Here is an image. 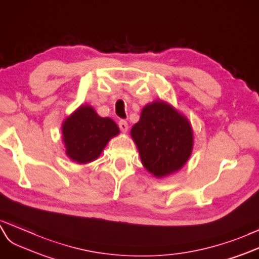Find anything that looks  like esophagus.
Listing matches in <instances>:
<instances>
[{
  "mask_svg": "<svg viewBox=\"0 0 259 259\" xmlns=\"http://www.w3.org/2000/svg\"><path fill=\"white\" fill-rule=\"evenodd\" d=\"M119 128H120V130L122 131V132H127L128 131V122L125 121V120H123V119H121V120H119Z\"/></svg>",
  "mask_w": 259,
  "mask_h": 259,
  "instance_id": "obj_1",
  "label": "esophagus"
}]
</instances>
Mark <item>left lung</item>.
I'll return each instance as SVG.
<instances>
[{
    "instance_id": "left-lung-1",
    "label": "left lung",
    "mask_w": 259,
    "mask_h": 259,
    "mask_svg": "<svg viewBox=\"0 0 259 259\" xmlns=\"http://www.w3.org/2000/svg\"><path fill=\"white\" fill-rule=\"evenodd\" d=\"M131 136L144 167L156 177L182 168L193 150L190 123L164 102L145 106L140 120L131 129Z\"/></svg>"
}]
</instances>
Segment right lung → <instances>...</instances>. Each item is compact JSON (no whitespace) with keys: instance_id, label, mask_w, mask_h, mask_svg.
I'll list each match as a JSON object with an SVG mask.
<instances>
[{"instance_id":"add662e5","label":"right lung","mask_w":259,"mask_h":259,"mask_svg":"<svg viewBox=\"0 0 259 259\" xmlns=\"http://www.w3.org/2000/svg\"><path fill=\"white\" fill-rule=\"evenodd\" d=\"M62 134L66 154L84 164L96 160L119 128L112 119L99 117L90 106H81L63 122Z\"/></svg>"}]
</instances>
